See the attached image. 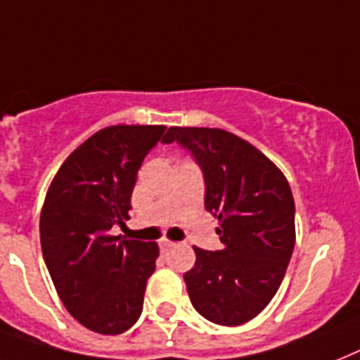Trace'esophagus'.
<instances>
[{
    "label": "esophagus",
    "instance_id": "esophagus-1",
    "mask_svg": "<svg viewBox=\"0 0 360 360\" xmlns=\"http://www.w3.org/2000/svg\"><path fill=\"white\" fill-rule=\"evenodd\" d=\"M159 246H160V250H162V251H166V250H168V248L175 246V242L168 240V238H162V240L159 242Z\"/></svg>",
    "mask_w": 360,
    "mask_h": 360
}]
</instances>
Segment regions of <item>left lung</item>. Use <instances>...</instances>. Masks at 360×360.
<instances>
[{
	"label": "left lung",
	"instance_id": "left-lung-1",
	"mask_svg": "<svg viewBox=\"0 0 360 360\" xmlns=\"http://www.w3.org/2000/svg\"><path fill=\"white\" fill-rule=\"evenodd\" d=\"M205 175V209L218 218L220 251L195 248L185 274L190 302L220 326H240L264 311L288 268L294 198L285 174L248 140L218 127H170Z\"/></svg>",
	"mask_w": 360,
	"mask_h": 360
}]
</instances>
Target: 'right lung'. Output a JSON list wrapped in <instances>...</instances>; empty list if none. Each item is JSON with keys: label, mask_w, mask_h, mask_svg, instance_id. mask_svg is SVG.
I'll return each instance as SVG.
<instances>
[{"label": "right lung", "mask_w": 360, "mask_h": 360, "mask_svg": "<svg viewBox=\"0 0 360 360\" xmlns=\"http://www.w3.org/2000/svg\"><path fill=\"white\" fill-rule=\"evenodd\" d=\"M165 125H109L68 155L42 212L40 244L66 311L101 335L127 331L142 312L157 242L110 235L129 218L136 172Z\"/></svg>", "instance_id": "add662e5"}]
</instances>
